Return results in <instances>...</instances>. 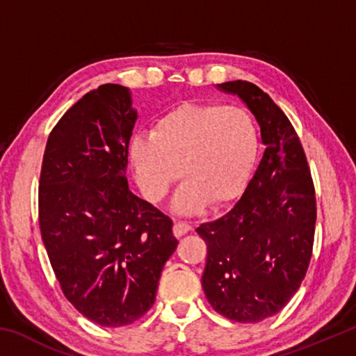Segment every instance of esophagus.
<instances>
[{
  "label": "esophagus",
  "mask_w": 356,
  "mask_h": 356,
  "mask_svg": "<svg viewBox=\"0 0 356 356\" xmlns=\"http://www.w3.org/2000/svg\"><path fill=\"white\" fill-rule=\"evenodd\" d=\"M190 231H191V225H188V222H185V221L174 222L172 232H174V236H176V237H182L184 234L190 232Z\"/></svg>",
  "instance_id": "esophagus-1"
}]
</instances>
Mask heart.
Instances as JSON below:
<instances>
[{
	"mask_svg": "<svg viewBox=\"0 0 356 356\" xmlns=\"http://www.w3.org/2000/svg\"><path fill=\"white\" fill-rule=\"evenodd\" d=\"M257 135L248 113L234 105L174 108L156 120L152 136L131 141L138 184L149 200L163 197L179 177L174 206L182 213L231 202L243 190L256 159Z\"/></svg>",
	"mask_w": 356,
	"mask_h": 356,
	"instance_id": "1",
	"label": "heart"
}]
</instances>
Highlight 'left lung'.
<instances>
[{
	"instance_id": "left-lung-1",
	"label": "left lung",
	"mask_w": 356,
	"mask_h": 356,
	"mask_svg": "<svg viewBox=\"0 0 356 356\" xmlns=\"http://www.w3.org/2000/svg\"><path fill=\"white\" fill-rule=\"evenodd\" d=\"M218 88L248 105L265 150L236 206L196 227L207 245L202 289L218 314L256 323L284 308L308 272L316 188L297 131L272 97L250 81Z\"/></svg>"
}]
</instances>
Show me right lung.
<instances>
[{"instance_id": "1", "label": "right lung", "mask_w": 356, "mask_h": 356, "mask_svg": "<svg viewBox=\"0 0 356 356\" xmlns=\"http://www.w3.org/2000/svg\"><path fill=\"white\" fill-rule=\"evenodd\" d=\"M136 120L127 88L102 84L65 111L48 136L39 179V227L63 293L102 327L152 308L177 246L172 221L129 188Z\"/></svg>"}]
</instances>
